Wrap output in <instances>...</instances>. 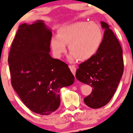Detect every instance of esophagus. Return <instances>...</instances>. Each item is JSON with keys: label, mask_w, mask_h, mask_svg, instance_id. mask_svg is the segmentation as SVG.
<instances>
[{"label": "esophagus", "mask_w": 133, "mask_h": 133, "mask_svg": "<svg viewBox=\"0 0 133 133\" xmlns=\"http://www.w3.org/2000/svg\"><path fill=\"white\" fill-rule=\"evenodd\" d=\"M69 67L70 69H71V72H72V74H73L74 75H75L76 71V68L75 65H70Z\"/></svg>", "instance_id": "1"}]
</instances>
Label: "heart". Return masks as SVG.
<instances>
[{"mask_svg": "<svg viewBox=\"0 0 133 133\" xmlns=\"http://www.w3.org/2000/svg\"><path fill=\"white\" fill-rule=\"evenodd\" d=\"M102 40L103 33L97 23L78 21L61 26L58 35L51 38L50 45L56 57H61L66 52V43H68L71 51L68 56L70 61L79 59L86 61L96 54Z\"/></svg>", "mask_w": 133, "mask_h": 133, "instance_id": "heart-1", "label": "heart"}]
</instances>
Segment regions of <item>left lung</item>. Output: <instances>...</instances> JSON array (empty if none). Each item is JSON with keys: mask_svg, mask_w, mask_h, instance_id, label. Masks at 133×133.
Masks as SVG:
<instances>
[{"mask_svg": "<svg viewBox=\"0 0 133 133\" xmlns=\"http://www.w3.org/2000/svg\"><path fill=\"white\" fill-rule=\"evenodd\" d=\"M105 30L98 52L91 58L80 64L76 72L79 81L91 86V94L84 102L92 109L107 104L116 92L124 71L122 49L109 25L101 21Z\"/></svg>", "mask_w": 133, "mask_h": 133, "instance_id": "left-lung-1", "label": "left lung"}]
</instances>
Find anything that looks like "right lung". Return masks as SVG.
Segmentation results:
<instances>
[{
    "instance_id": "1",
    "label": "right lung",
    "mask_w": 133,
    "mask_h": 133,
    "mask_svg": "<svg viewBox=\"0 0 133 133\" xmlns=\"http://www.w3.org/2000/svg\"><path fill=\"white\" fill-rule=\"evenodd\" d=\"M52 35L42 20L22 24L8 57L13 88L26 107L41 115L55 111L61 89L74 82L68 64L50 56Z\"/></svg>"
}]
</instances>
